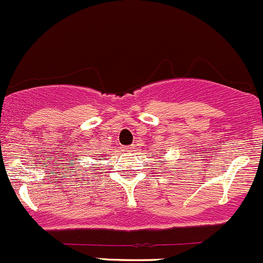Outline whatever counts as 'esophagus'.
<instances>
[{
	"mask_svg": "<svg viewBox=\"0 0 263 263\" xmlns=\"http://www.w3.org/2000/svg\"><path fill=\"white\" fill-rule=\"evenodd\" d=\"M133 148H134V145H125V147H123L124 152H132Z\"/></svg>",
	"mask_w": 263,
	"mask_h": 263,
	"instance_id": "esophagus-1",
	"label": "esophagus"
}]
</instances>
